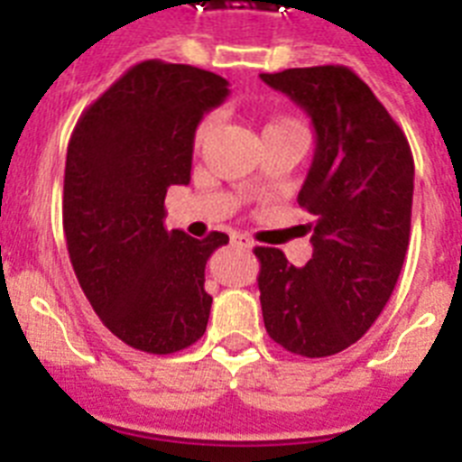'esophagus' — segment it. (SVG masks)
I'll return each instance as SVG.
<instances>
[{
  "label": "esophagus",
  "mask_w": 462,
  "mask_h": 462,
  "mask_svg": "<svg viewBox=\"0 0 462 462\" xmlns=\"http://www.w3.org/2000/svg\"><path fill=\"white\" fill-rule=\"evenodd\" d=\"M231 245H234V247H240V250H252V247H254V243L243 234L231 236Z\"/></svg>",
  "instance_id": "obj_1"
}]
</instances>
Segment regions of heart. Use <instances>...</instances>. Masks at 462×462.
Instances as JSON below:
<instances>
[{"label":"heart","instance_id":"b5f03b06","mask_svg":"<svg viewBox=\"0 0 462 462\" xmlns=\"http://www.w3.org/2000/svg\"><path fill=\"white\" fill-rule=\"evenodd\" d=\"M215 122H217V116H212V113H210V116H206L201 122H199V125H196V132H194V145H196V148H201L203 143H206L208 134L212 132ZM280 125H293V122H271L268 126H280ZM268 126H266V129H268Z\"/></svg>","mask_w":462,"mask_h":462}]
</instances>
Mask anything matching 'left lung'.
<instances>
[{
    "label": "left lung",
    "instance_id": "8db88e82",
    "mask_svg": "<svg viewBox=\"0 0 462 462\" xmlns=\"http://www.w3.org/2000/svg\"><path fill=\"white\" fill-rule=\"evenodd\" d=\"M312 120V166L298 206L314 215L312 259L256 247L268 336L298 356H333L389 303L410 245L414 159L373 89L340 64L261 73Z\"/></svg>",
    "mask_w": 462,
    "mask_h": 462
}]
</instances>
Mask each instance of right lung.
<instances>
[{
  "instance_id": "obj_1",
  "label": "right lung",
  "mask_w": 462,
  "mask_h": 462,
  "mask_svg": "<svg viewBox=\"0 0 462 462\" xmlns=\"http://www.w3.org/2000/svg\"><path fill=\"white\" fill-rule=\"evenodd\" d=\"M226 97L217 73L148 60L85 110L69 141V259L106 328L141 352H180L206 333V263L228 236L166 231L164 199L189 185L196 125Z\"/></svg>"
}]
</instances>
